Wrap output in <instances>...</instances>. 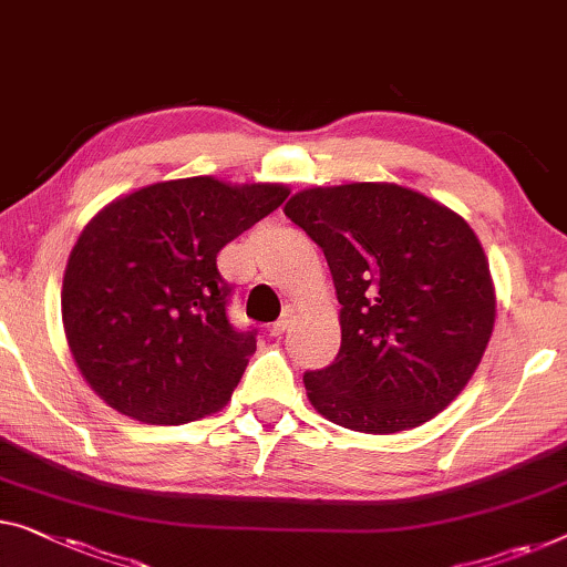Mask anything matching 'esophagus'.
I'll return each mask as SVG.
<instances>
[{"label": "esophagus", "mask_w": 567, "mask_h": 567, "mask_svg": "<svg viewBox=\"0 0 567 567\" xmlns=\"http://www.w3.org/2000/svg\"><path fill=\"white\" fill-rule=\"evenodd\" d=\"M287 326H290V320H287V316H285V318H280V320H275V323L269 326V336H272V338H280V336L287 331Z\"/></svg>", "instance_id": "1"}]
</instances>
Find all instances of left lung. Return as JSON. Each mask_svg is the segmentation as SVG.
<instances>
[{
    "label": "left lung",
    "instance_id": "left-lung-1",
    "mask_svg": "<svg viewBox=\"0 0 567 567\" xmlns=\"http://www.w3.org/2000/svg\"><path fill=\"white\" fill-rule=\"evenodd\" d=\"M285 216L323 249L341 302V349L302 377L312 408L359 433H400L445 410L496 316L471 226L392 183L302 190Z\"/></svg>",
    "mask_w": 567,
    "mask_h": 567
}]
</instances>
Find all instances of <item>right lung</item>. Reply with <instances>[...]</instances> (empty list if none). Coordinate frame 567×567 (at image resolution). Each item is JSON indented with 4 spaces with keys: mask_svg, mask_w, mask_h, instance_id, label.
<instances>
[{
    "mask_svg": "<svg viewBox=\"0 0 567 567\" xmlns=\"http://www.w3.org/2000/svg\"><path fill=\"white\" fill-rule=\"evenodd\" d=\"M287 196L277 183L185 177L91 218L68 259L61 306L75 364L109 408L181 425L229 402L257 331L231 326L216 255Z\"/></svg>",
    "mask_w": 567,
    "mask_h": 567,
    "instance_id": "obj_1",
    "label": "right lung"
}]
</instances>
